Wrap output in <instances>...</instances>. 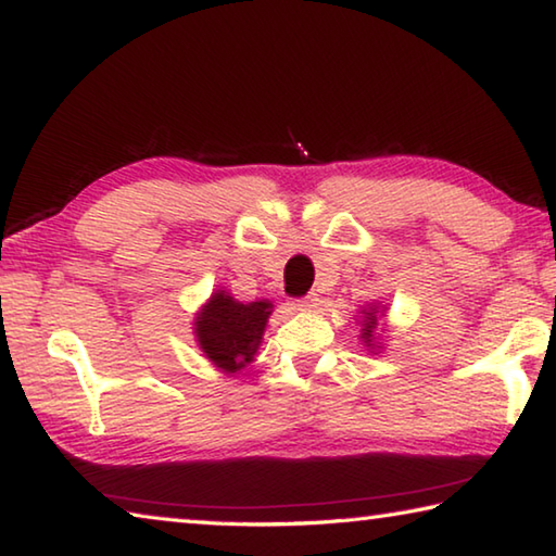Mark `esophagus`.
Masks as SVG:
<instances>
[{"mask_svg": "<svg viewBox=\"0 0 556 556\" xmlns=\"http://www.w3.org/2000/svg\"><path fill=\"white\" fill-rule=\"evenodd\" d=\"M316 301H318V294H314V291H312V294L294 299V304H291V306H294V308H314Z\"/></svg>", "mask_w": 556, "mask_h": 556, "instance_id": "1", "label": "esophagus"}]
</instances>
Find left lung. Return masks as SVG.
I'll return each mask as SVG.
<instances>
[{
  "label": "left lung",
  "mask_w": 556,
  "mask_h": 556,
  "mask_svg": "<svg viewBox=\"0 0 556 556\" xmlns=\"http://www.w3.org/2000/svg\"><path fill=\"white\" fill-rule=\"evenodd\" d=\"M378 312H375V308H370L368 314H365V324H363V341L370 345V341H372V331H375V326H378V316H375Z\"/></svg>",
  "instance_id": "left-lung-1"
}]
</instances>
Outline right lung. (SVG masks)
I'll list each match as a JSON object with an SVG mask.
<instances>
[{
	"label": "right lung",
	"mask_w": 556,
	"mask_h": 556,
	"mask_svg": "<svg viewBox=\"0 0 556 556\" xmlns=\"http://www.w3.org/2000/svg\"><path fill=\"white\" fill-rule=\"evenodd\" d=\"M271 312L269 301L240 304L232 296L213 294L195 318V336L215 368L238 372L252 363Z\"/></svg>",
	"instance_id": "obj_1"
}]
</instances>
